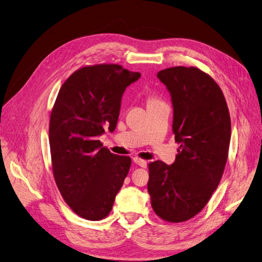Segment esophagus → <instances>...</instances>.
<instances>
[{
  "instance_id": "esophagus-1",
  "label": "esophagus",
  "mask_w": 262,
  "mask_h": 262,
  "mask_svg": "<svg viewBox=\"0 0 262 262\" xmlns=\"http://www.w3.org/2000/svg\"><path fill=\"white\" fill-rule=\"evenodd\" d=\"M133 162L140 165L141 168H146V164H148L145 160H142V159H139V158H133Z\"/></svg>"
}]
</instances>
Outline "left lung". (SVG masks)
I'll return each instance as SVG.
<instances>
[{"instance_id": "left-lung-1", "label": "left lung", "mask_w": 262, "mask_h": 262, "mask_svg": "<svg viewBox=\"0 0 262 262\" xmlns=\"http://www.w3.org/2000/svg\"><path fill=\"white\" fill-rule=\"evenodd\" d=\"M173 106L172 131L180 144L176 161L149 164L148 191L157 215L183 222L205 208L225 170L231 121L221 89L198 68L159 71Z\"/></svg>"}]
</instances>
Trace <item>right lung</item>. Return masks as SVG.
Instances as JSON below:
<instances>
[{"mask_svg":"<svg viewBox=\"0 0 262 262\" xmlns=\"http://www.w3.org/2000/svg\"><path fill=\"white\" fill-rule=\"evenodd\" d=\"M140 76L118 64L89 66L70 75L56 97L49 126L54 180L86 220L110 213L129 173L131 159L113 155L98 138L116 129L122 95Z\"/></svg>","mask_w":262,"mask_h":262,"instance_id":"right-lung-1","label":"right lung"}]
</instances>
